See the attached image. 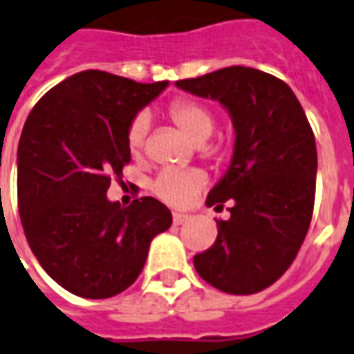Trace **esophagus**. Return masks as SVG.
I'll return each instance as SVG.
<instances>
[{
    "label": "esophagus",
    "instance_id": "34e87169",
    "mask_svg": "<svg viewBox=\"0 0 354 354\" xmlns=\"http://www.w3.org/2000/svg\"><path fill=\"white\" fill-rule=\"evenodd\" d=\"M188 218H189V215H186V213H174V224H175V226H180V224L186 223Z\"/></svg>",
    "mask_w": 354,
    "mask_h": 354
}]
</instances>
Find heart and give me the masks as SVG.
I'll return each mask as SVG.
<instances>
[{"label": "heart", "mask_w": 354, "mask_h": 354, "mask_svg": "<svg viewBox=\"0 0 354 354\" xmlns=\"http://www.w3.org/2000/svg\"><path fill=\"white\" fill-rule=\"evenodd\" d=\"M168 118L175 127L184 131L195 142H204L212 136L215 127V118L208 106L194 97H179L171 101L168 106ZM148 119L137 115L127 130V146L131 156H141L145 151ZM208 177L203 170H179L168 168L162 170L151 184V192L157 198L170 206H186L198 194V189L206 184Z\"/></svg>", "instance_id": "b5f03b06"}]
</instances>
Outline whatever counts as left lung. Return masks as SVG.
Masks as SVG:
<instances>
[{
    "instance_id": "obj_1",
    "label": "left lung",
    "mask_w": 354,
    "mask_h": 354,
    "mask_svg": "<svg viewBox=\"0 0 354 354\" xmlns=\"http://www.w3.org/2000/svg\"><path fill=\"white\" fill-rule=\"evenodd\" d=\"M177 86L218 99L235 127L230 170L206 197L232 204L218 218L213 246L194 257L201 279L232 295L275 284L308 235L317 188V145L302 104L282 79L250 66H227Z\"/></svg>"
}]
</instances>
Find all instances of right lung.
<instances>
[{"label":"right lung","instance_id":"add662e5","mask_svg":"<svg viewBox=\"0 0 354 354\" xmlns=\"http://www.w3.org/2000/svg\"><path fill=\"white\" fill-rule=\"evenodd\" d=\"M166 84L84 70L48 90L26 118L17 146L23 232L41 268L77 297L110 299L130 288L151 239L171 226L157 198L128 208L106 198L130 162V122Z\"/></svg>","mask_w":354,"mask_h":354}]
</instances>
